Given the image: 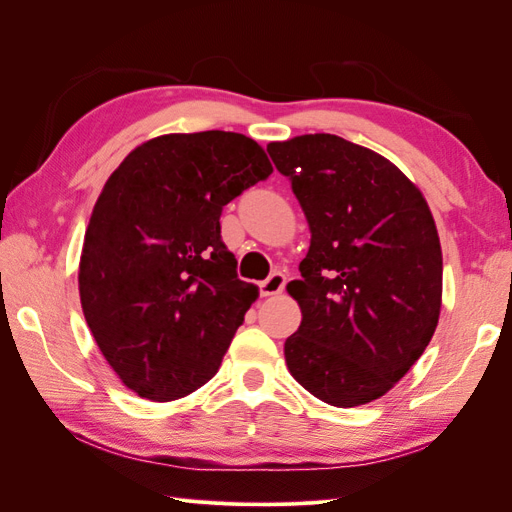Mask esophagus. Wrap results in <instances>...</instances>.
Masks as SVG:
<instances>
[{"label": "esophagus", "instance_id": "34e87169", "mask_svg": "<svg viewBox=\"0 0 512 512\" xmlns=\"http://www.w3.org/2000/svg\"><path fill=\"white\" fill-rule=\"evenodd\" d=\"M286 286V277L284 273L275 271L271 273L265 282H260V294L262 297H273V294H280Z\"/></svg>", "mask_w": 512, "mask_h": 512}]
</instances>
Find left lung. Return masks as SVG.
I'll list each match as a JSON object with an SVG mask.
<instances>
[{"mask_svg": "<svg viewBox=\"0 0 512 512\" xmlns=\"http://www.w3.org/2000/svg\"><path fill=\"white\" fill-rule=\"evenodd\" d=\"M312 241L286 290L301 327L284 344L305 391L337 408L389 393L438 327L442 250L421 190L382 158L335 134L269 143Z\"/></svg>", "mask_w": 512, "mask_h": 512, "instance_id": "left-lung-1", "label": "left lung"}]
</instances>
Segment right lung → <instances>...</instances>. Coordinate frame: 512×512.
Masks as SVG:
<instances>
[{
  "mask_svg": "<svg viewBox=\"0 0 512 512\" xmlns=\"http://www.w3.org/2000/svg\"><path fill=\"white\" fill-rule=\"evenodd\" d=\"M273 166L237 132L164 134L108 177L85 232L87 327L138 397L173 401L209 382L258 297L220 237L224 205Z\"/></svg>",
  "mask_w": 512,
  "mask_h": 512,
  "instance_id": "1",
  "label": "right lung"
}]
</instances>
